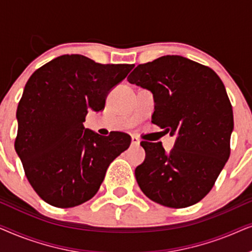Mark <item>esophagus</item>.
<instances>
[{"mask_svg": "<svg viewBox=\"0 0 252 252\" xmlns=\"http://www.w3.org/2000/svg\"><path fill=\"white\" fill-rule=\"evenodd\" d=\"M139 144H140L139 139L135 136H132V146H139Z\"/></svg>", "mask_w": 252, "mask_h": 252, "instance_id": "34e87169", "label": "esophagus"}]
</instances>
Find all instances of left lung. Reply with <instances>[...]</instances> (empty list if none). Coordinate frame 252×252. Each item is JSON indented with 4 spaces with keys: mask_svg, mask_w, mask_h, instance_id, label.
Wrapping results in <instances>:
<instances>
[{
    "mask_svg": "<svg viewBox=\"0 0 252 252\" xmlns=\"http://www.w3.org/2000/svg\"><path fill=\"white\" fill-rule=\"evenodd\" d=\"M127 80L153 93V123L177 136L168 154L160 142H141L146 159L135 168L141 190L167 208L196 204L230 154L233 109L221 79L212 68L167 55L137 65Z\"/></svg>",
    "mask_w": 252,
    "mask_h": 252,
    "instance_id": "left-lung-1",
    "label": "left lung"
}]
</instances>
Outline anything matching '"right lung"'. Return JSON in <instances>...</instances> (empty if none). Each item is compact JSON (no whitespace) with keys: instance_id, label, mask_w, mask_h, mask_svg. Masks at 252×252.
<instances>
[{"instance_id":"1","label":"right lung","mask_w":252,"mask_h":252,"mask_svg":"<svg viewBox=\"0 0 252 252\" xmlns=\"http://www.w3.org/2000/svg\"><path fill=\"white\" fill-rule=\"evenodd\" d=\"M132 68L63 55L31 75L17 109L15 148L27 180L48 204L73 208L94 197L109 165L129 147L128 134L101 136L82 123L89 109H104L106 95Z\"/></svg>"}]
</instances>
